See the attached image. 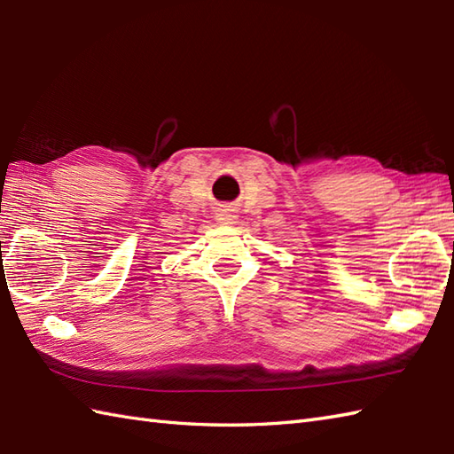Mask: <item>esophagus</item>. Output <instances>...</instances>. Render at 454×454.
<instances>
[{"label":"esophagus","mask_w":454,"mask_h":454,"mask_svg":"<svg viewBox=\"0 0 454 454\" xmlns=\"http://www.w3.org/2000/svg\"><path fill=\"white\" fill-rule=\"evenodd\" d=\"M216 222H218V224H222V226H234L236 222H238V215H236L232 208H222V210H218Z\"/></svg>","instance_id":"34e87169"}]
</instances>
